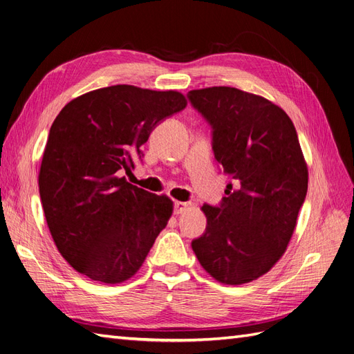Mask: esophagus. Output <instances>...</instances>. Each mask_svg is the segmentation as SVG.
I'll return each mask as SVG.
<instances>
[{
  "label": "esophagus",
  "instance_id": "obj_1",
  "mask_svg": "<svg viewBox=\"0 0 354 354\" xmlns=\"http://www.w3.org/2000/svg\"><path fill=\"white\" fill-rule=\"evenodd\" d=\"M187 208H189V203H187V202H180V201H177V202L174 203V214H176V216H178V214H183Z\"/></svg>",
  "mask_w": 354,
  "mask_h": 354
}]
</instances>
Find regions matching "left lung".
<instances>
[{
    "label": "left lung",
    "instance_id": "1",
    "mask_svg": "<svg viewBox=\"0 0 354 354\" xmlns=\"http://www.w3.org/2000/svg\"><path fill=\"white\" fill-rule=\"evenodd\" d=\"M189 99L211 124L214 155L236 183L220 207L201 208L207 230L192 250L217 282H252L285 254L307 194L295 127L273 102L234 87L192 90Z\"/></svg>",
    "mask_w": 354,
    "mask_h": 354
}]
</instances>
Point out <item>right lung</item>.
Here are the masks:
<instances>
[{
	"instance_id": "obj_1",
	"label": "right lung",
	"mask_w": 354,
	"mask_h": 354,
	"mask_svg": "<svg viewBox=\"0 0 354 354\" xmlns=\"http://www.w3.org/2000/svg\"><path fill=\"white\" fill-rule=\"evenodd\" d=\"M185 94L118 84L71 100L50 128L38 186L51 238L75 270L102 283L133 277L174 203L128 183L153 127L185 109Z\"/></svg>"
}]
</instances>
